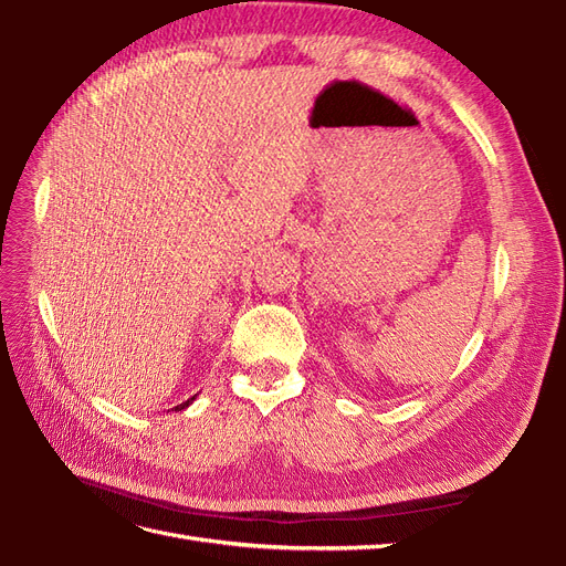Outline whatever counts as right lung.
Masks as SVG:
<instances>
[{"mask_svg":"<svg viewBox=\"0 0 566 566\" xmlns=\"http://www.w3.org/2000/svg\"><path fill=\"white\" fill-rule=\"evenodd\" d=\"M196 397H198V394H193V397L191 399H186L184 403H179V406H175V410H184V408H188V406H191L193 401H196Z\"/></svg>","mask_w":566,"mask_h":566,"instance_id":"add662e5","label":"right lung"}]
</instances>
